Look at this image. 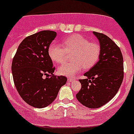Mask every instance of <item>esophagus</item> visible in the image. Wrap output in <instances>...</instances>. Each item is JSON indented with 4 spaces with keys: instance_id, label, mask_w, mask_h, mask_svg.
I'll return each instance as SVG.
<instances>
[{
    "instance_id": "esophagus-1",
    "label": "esophagus",
    "mask_w": 134,
    "mask_h": 134,
    "mask_svg": "<svg viewBox=\"0 0 134 134\" xmlns=\"http://www.w3.org/2000/svg\"><path fill=\"white\" fill-rule=\"evenodd\" d=\"M67 81H68L69 82H74L75 81V79H73V78H70V77H69V78L67 79Z\"/></svg>"
}]
</instances>
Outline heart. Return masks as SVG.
<instances>
[{"label": "heart", "instance_id": "b5f03b06", "mask_svg": "<svg viewBox=\"0 0 134 134\" xmlns=\"http://www.w3.org/2000/svg\"><path fill=\"white\" fill-rule=\"evenodd\" d=\"M67 53H72L71 62L62 65L58 69L60 75L73 77L84 68L92 67L99 58L100 47L97 43L90 42L81 35H73L63 41L62 46L52 43L48 49L51 59L56 63H63Z\"/></svg>", "mask_w": 134, "mask_h": 134}]
</instances>
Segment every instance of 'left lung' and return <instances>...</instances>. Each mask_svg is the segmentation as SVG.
Returning a JSON list of instances; mask_svg holds the SVG:
<instances>
[{
    "instance_id": "left-lung-1",
    "label": "left lung",
    "mask_w": 134,
    "mask_h": 134,
    "mask_svg": "<svg viewBox=\"0 0 134 134\" xmlns=\"http://www.w3.org/2000/svg\"><path fill=\"white\" fill-rule=\"evenodd\" d=\"M99 41V60L80 79L81 88L77 99L87 108H97L109 102L119 90L124 78L123 57L120 49L110 37L93 32Z\"/></svg>"
}]
</instances>
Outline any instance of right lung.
<instances>
[{"mask_svg": "<svg viewBox=\"0 0 134 134\" xmlns=\"http://www.w3.org/2000/svg\"><path fill=\"white\" fill-rule=\"evenodd\" d=\"M56 36L55 32L43 30L27 36L19 45L12 60L15 87L22 99L34 108L52 104L67 82V77L53 75L55 67L48 54Z\"/></svg>", "mask_w": 134, "mask_h": 134, "instance_id": "obj_1", "label": "right lung"}]
</instances>
